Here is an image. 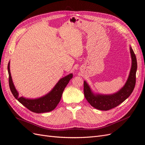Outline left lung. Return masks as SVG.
I'll return each mask as SVG.
<instances>
[{
    "label": "left lung",
    "mask_w": 145,
    "mask_h": 145,
    "mask_svg": "<svg viewBox=\"0 0 145 145\" xmlns=\"http://www.w3.org/2000/svg\"><path fill=\"white\" fill-rule=\"evenodd\" d=\"M130 53L132 59V65L129 75L123 87H122L121 89L117 93L109 95L94 94L91 89L89 85L86 81H84L83 89L85 97L92 106L99 110H109L123 102L133 93L135 85L137 63L136 56L131 46Z\"/></svg>",
    "instance_id": "1"
}]
</instances>
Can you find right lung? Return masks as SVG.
Instances as JSON below:
<instances>
[{"label": "right lung", "instance_id": "right-lung-1", "mask_svg": "<svg viewBox=\"0 0 145 145\" xmlns=\"http://www.w3.org/2000/svg\"><path fill=\"white\" fill-rule=\"evenodd\" d=\"M10 62L8 65V71L9 74V86L14 97L29 110L36 113L50 112L56 108L62 97V93L69 80L72 78V74H69L59 80L57 84L49 93L41 97L34 99H26L19 97V93L16 90L12 80L10 69Z\"/></svg>", "mask_w": 145, "mask_h": 145}]
</instances>
